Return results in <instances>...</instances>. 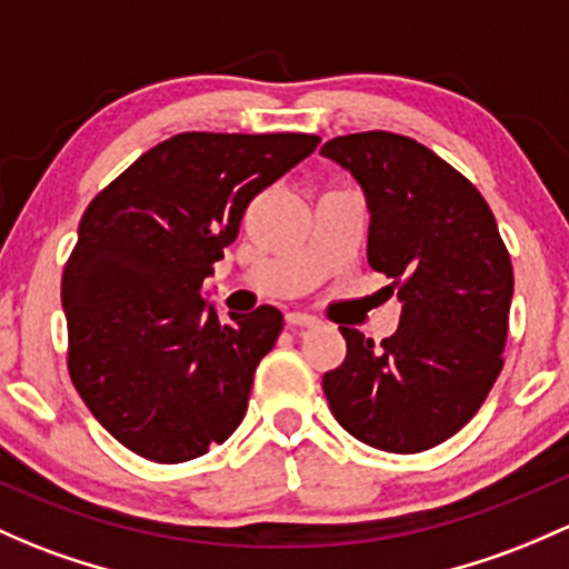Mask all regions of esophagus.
<instances>
[{
  "mask_svg": "<svg viewBox=\"0 0 569 569\" xmlns=\"http://www.w3.org/2000/svg\"><path fill=\"white\" fill-rule=\"evenodd\" d=\"M286 325L295 327V330H310V327H319V319L310 313H300V310H295V313H286Z\"/></svg>",
  "mask_w": 569,
  "mask_h": 569,
  "instance_id": "34e87169",
  "label": "esophagus"
}]
</instances>
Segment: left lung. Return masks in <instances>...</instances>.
<instances>
[{
  "mask_svg": "<svg viewBox=\"0 0 569 569\" xmlns=\"http://www.w3.org/2000/svg\"><path fill=\"white\" fill-rule=\"evenodd\" d=\"M325 158L351 171L370 209L368 264L398 286L395 335L373 346L340 327L346 360L327 403L355 439L422 452L458 433L501 373L512 264L480 190L409 136H338Z\"/></svg>",
  "mask_w": 569,
  "mask_h": 569,
  "instance_id": "left-lung-1",
  "label": "left lung"
}]
</instances>
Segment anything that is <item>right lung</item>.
<instances>
[{
	"label": "right lung",
	"instance_id": "obj_1",
	"mask_svg": "<svg viewBox=\"0 0 569 569\" xmlns=\"http://www.w3.org/2000/svg\"><path fill=\"white\" fill-rule=\"evenodd\" d=\"M319 147L308 133H179L100 190L62 274L68 370L119 445L182 463L223 445L283 330L201 297L250 201Z\"/></svg>",
	"mask_w": 569,
	"mask_h": 569
}]
</instances>
